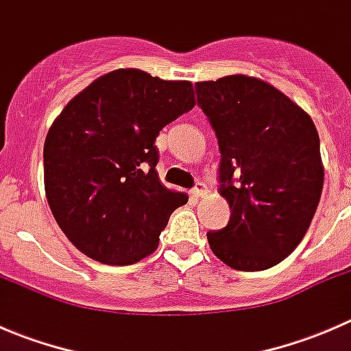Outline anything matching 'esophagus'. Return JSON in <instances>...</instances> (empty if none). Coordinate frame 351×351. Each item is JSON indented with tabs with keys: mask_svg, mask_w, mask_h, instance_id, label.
Masks as SVG:
<instances>
[{
	"mask_svg": "<svg viewBox=\"0 0 351 351\" xmlns=\"http://www.w3.org/2000/svg\"><path fill=\"white\" fill-rule=\"evenodd\" d=\"M205 193H207V189H205L204 183H200V182H198L197 185L192 189V197H195V198L204 197Z\"/></svg>",
	"mask_w": 351,
	"mask_h": 351,
	"instance_id": "esophagus-1",
	"label": "esophagus"
}]
</instances>
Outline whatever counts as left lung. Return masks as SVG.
<instances>
[{"label":"left lung","mask_w":351,"mask_h":351,"mask_svg":"<svg viewBox=\"0 0 351 351\" xmlns=\"http://www.w3.org/2000/svg\"><path fill=\"white\" fill-rule=\"evenodd\" d=\"M197 104L217 137L219 193L231 219L207 239L234 270H267L302 241L324 171L311 117L282 91L234 74L195 83Z\"/></svg>","instance_id":"left-lung-1"}]
</instances>
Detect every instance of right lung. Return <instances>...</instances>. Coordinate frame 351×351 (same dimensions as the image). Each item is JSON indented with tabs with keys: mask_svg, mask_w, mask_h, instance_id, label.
<instances>
[{
	"mask_svg": "<svg viewBox=\"0 0 351 351\" xmlns=\"http://www.w3.org/2000/svg\"><path fill=\"white\" fill-rule=\"evenodd\" d=\"M193 105L190 81L139 69L112 71L66 105L44 144L45 195L81 253L132 265L156 250L189 197L161 185L154 141Z\"/></svg>",
	"mask_w": 351,
	"mask_h": 351,
	"instance_id": "add662e5",
	"label": "right lung"
}]
</instances>
